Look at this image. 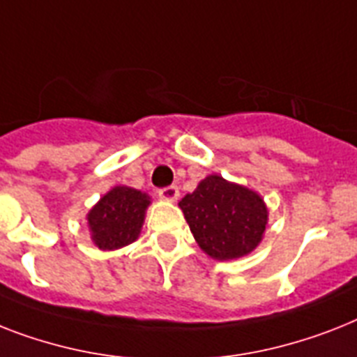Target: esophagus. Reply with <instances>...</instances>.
<instances>
[{
    "instance_id": "1",
    "label": "esophagus",
    "mask_w": 357,
    "mask_h": 357,
    "mask_svg": "<svg viewBox=\"0 0 357 357\" xmlns=\"http://www.w3.org/2000/svg\"><path fill=\"white\" fill-rule=\"evenodd\" d=\"M159 198L165 199V202H176L179 196V188L176 185H169V187H163L158 190Z\"/></svg>"
}]
</instances>
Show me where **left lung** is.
<instances>
[{"instance_id": "8db88e82", "label": "left lung", "mask_w": 357, "mask_h": 357, "mask_svg": "<svg viewBox=\"0 0 357 357\" xmlns=\"http://www.w3.org/2000/svg\"><path fill=\"white\" fill-rule=\"evenodd\" d=\"M179 207L205 253L216 260L251 253L268 224V208L259 194L220 176H208Z\"/></svg>"}]
</instances>
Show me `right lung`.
I'll return each instance as SVG.
<instances>
[{"label": "right lung", "mask_w": 357, "mask_h": 357, "mask_svg": "<svg viewBox=\"0 0 357 357\" xmlns=\"http://www.w3.org/2000/svg\"><path fill=\"white\" fill-rule=\"evenodd\" d=\"M150 198L130 187H115L88 214L91 238L100 249L132 244L141 233Z\"/></svg>", "instance_id": "1"}]
</instances>
